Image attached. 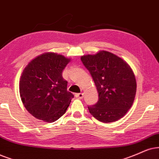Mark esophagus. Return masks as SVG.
I'll return each instance as SVG.
<instances>
[{"instance_id":"1","label":"esophagus","mask_w":159,"mask_h":159,"mask_svg":"<svg viewBox=\"0 0 159 159\" xmlns=\"http://www.w3.org/2000/svg\"><path fill=\"white\" fill-rule=\"evenodd\" d=\"M75 97L80 98V99H82L84 98V94L83 93H78L75 94Z\"/></svg>"}]
</instances>
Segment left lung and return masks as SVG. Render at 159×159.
Wrapping results in <instances>:
<instances>
[{
	"instance_id": "obj_1",
	"label": "left lung",
	"mask_w": 159,
	"mask_h": 159,
	"mask_svg": "<svg viewBox=\"0 0 159 159\" xmlns=\"http://www.w3.org/2000/svg\"><path fill=\"white\" fill-rule=\"evenodd\" d=\"M98 92V100L88 106L89 113L102 122H111L125 115L133 105L136 81L133 70L121 58L101 51L81 56Z\"/></svg>"
}]
</instances>
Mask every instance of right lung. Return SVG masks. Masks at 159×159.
<instances>
[{
    "mask_svg": "<svg viewBox=\"0 0 159 159\" xmlns=\"http://www.w3.org/2000/svg\"><path fill=\"white\" fill-rule=\"evenodd\" d=\"M70 59L54 53L42 54L24 69L20 94L24 106L38 120L53 122L66 112L74 95L67 89L62 72Z\"/></svg>",
    "mask_w": 159,
    "mask_h": 159,
    "instance_id": "add662e5",
    "label": "right lung"
}]
</instances>
